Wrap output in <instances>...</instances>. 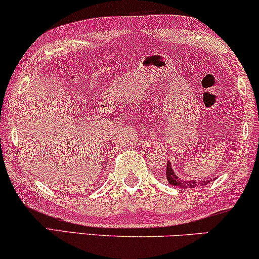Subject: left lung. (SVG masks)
<instances>
[{
  "mask_svg": "<svg viewBox=\"0 0 259 259\" xmlns=\"http://www.w3.org/2000/svg\"><path fill=\"white\" fill-rule=\"evenodd\" d=\"M166 177H167V182L173 186L182 189H188V188H198V186L207 185L210 181H203V182H196V181H183V179L178 178L175 172H173L171 162H167V167H166Z\"/></svg>",
  "mask_w": 259,
  "mask_h": 259,
  "instance_id": "1",
  "label": "left lung"
}]
</instances>
